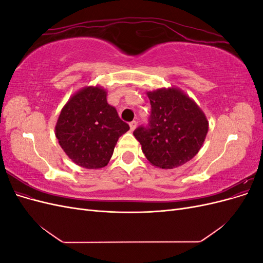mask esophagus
I'll return each mask as SVG.
<instances>
[{
	"mask_svg": "<svg viewBox=\"0 0 263 263\" xmlns=\"http://www.w3.org/2000/svg\"><path fill=\"white\" fill-rule=\"evenodd\" d=\"M136 126H137V122L136 121H133V122L129 123V127H130V130L132 132L135 130V128H136Z\"/></svg>",
	"mask_w": 263,
	"mask_h": 263,
	"instance_id": "esophagus-1",
	"label": "esophagus"
}]
</instances>
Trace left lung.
<instances>
[{
  "label": "left lung",
  "mask_w": 263,
  "mask_h": 263,
  "mask_svg": "<svg viewBox=\"0 0 263 263\" xmlns=\"http://www.w3.org/2000/svg\"><path fill=\"white\" fill-rule=\"evenodd\" d=\"M151 104L149 125L134 136L147 160L157 168L173 169L197 155L209 132L203 110L178 87L147 92Z\"/></svg>",
  "instance_id": "1"
}]
</instances>
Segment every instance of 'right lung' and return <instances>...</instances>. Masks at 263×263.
<instances>
[{"label": "right lung", "mask_w": 263, "mask_h": 263, "mask_svg": "<svg viewBox=\"0 0 263 263\" xmlns=\"http://www.w3.org/2000/svg\"><path fill=\"white\" fill-rule=\"evenodd\" d=\"M102 86H85L62 107L54 127L55 137L66 155L85 169H101L112 158L118 138L128 124L110 106Z\"/></svg>", "instance_id": "obj_1"}]
</instances>
